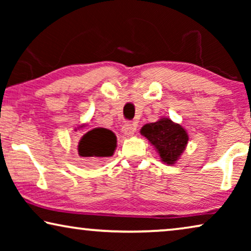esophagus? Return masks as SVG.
Here are the masks:
<instances>
[{"mask_svg": "<svg viewBox=\"0 0 251 251\" xmlns=\"http://www.w3.org/2000/svg\"><path fill=\"white\" fill-rule=\"evenodd\" d=\"M136 129H137V126L136 123H126V125H123L122 126V132L125 133L126 136H133V133L136 132Z\"/></svg>", "mask_w": 251, "mask_h": 251, "instance_id": "1", "label": "esophagus"}]
</instances>
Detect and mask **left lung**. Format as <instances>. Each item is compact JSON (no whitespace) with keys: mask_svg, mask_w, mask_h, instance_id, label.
Returning a JSON list of instances; mask_svg holds the SVG:
<instances>
[{"mask_svg":"<svg viewBox=\"0 0 251 251\" xmlns=\"http://www.w3.org/2000/svg\"><path fill=\"white\" fill-rule=\"evenodd\" d=\"M140 133L155 147L161 160L167 164H174L179 159L188 142L186 130L168 118L147 123Z\"/></svg>","mask_w":251,"mask_h":251,"instance_id":"obj_1","label":"left lung"}]
</instances>
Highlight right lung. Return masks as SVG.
I'll return each instance as SVG.
<instances>
[{
  "instance_id": "1",
  "label": "right lung",
  "mask_w": 251,
  "mask_h": 251,
  "mask_svg": "<svg viewBox=\"0 0 251 251\" xmlns=\"http://www.w3.org/2000/svg\"><path fill=\"white\" fill-rule=\"evenodd\" d=\"M116 147V137L111 130L96 128L88 131L78 143V155L95 162L112 156Z\"/></svg>"
}]
</instances>
